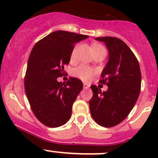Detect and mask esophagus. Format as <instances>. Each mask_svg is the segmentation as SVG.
<instances>
[{
    "label": "esophagus",
    "mask_w": 158,
    "mask_h": 158,
    "mask_svg": "<svg viewBox=\"0 0 158 158\" xmlns=\"http://www.w3.org/2000/svg\"><path fill=\"white\" fill-rule=\"evenodd\" d=\"M83 87H84V89H89V87H90V85H89V84L84 83V84H83Z\"/></svg>",
    "instance_id": "obj_1"
}]
</instances>
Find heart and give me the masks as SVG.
<instances>
[{"label":"heart","mask_w":158,"mask_h":158,"mask_svg":"<svg viewBox=\"0 0 158 158\" xmlns=\"http://www.w3.org/2000/svg\"><path fill=\"white\" fill-rule=\"evenodd\" d=\"M92 48H93L94 52L99 50V49H105L102 46L99 45V44H94L92 46ZM75 54H76V48L73 49V52H72V58L75 56ZM95 73H96V70L93 69V68L85 66V65H80L78 67L74 68L73 71H72V74H73L74 77L78 78V79H81V80L84 81V82H88L89 80H90L91 78Z\"/></svg>","instance_id":"b5f03b06"}]
</instances>
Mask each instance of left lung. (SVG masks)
I'll return each mask as SVG.
<instances>
[{
    "label": "left lung",
    "mask_w": 158,
    "mask_h": 158,
    "mask_svg": "<svg viewBox=\"0 0 158 158\" xmlns=\"http://www.w3.org/2000/svg\"><path fill=\"white\" fill-rule=\"evenodd\" d=\"M95 40L105 43L109 50V61L99 81L108 89L102 92L91 85L93 95L89 109L97 124L110 128L125 120L135 106L141 90V69L135 54L122 40L111 36Z\"/></svg>",
    "instance_id": "8db88e82"
}]
</instances>
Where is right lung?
<instances>
[{
    "mask_svg": "<svg viewBox=\"0 0 158 158\" xmlns=\"http://www.w3.org/2000/svg\"><path fill=\"white\" fill-rule=\"evenodd\" d=\"M88 37L58 30L38 41L30 52L25 92L33 114L46 126H62L71 117L73 104L83 84L73 77L62 83L57 78L63 76L64 66L69 63L74 44Z\"/></svg>",
    "mask_w": 158,
    "mask_h": 158,
    "instance_id": "obj_1",
    "label": "right lung"
}]
</instances>
